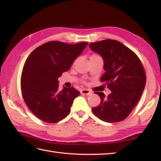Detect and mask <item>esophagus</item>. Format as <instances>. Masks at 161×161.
Returning <instances> with one entry per match:
<instances>
[{
  "mask_svg": "<svg viewBox=\"0 0 161 161\" xmlns=\"http://www.w3.org/2000/svg\"><path fill=\"white\" fill-rule=\"evenodd\" d=\"M80 93L83 94V95H90L92 94V92H90L89 90L87 89H83L80 90Z\"/></svg>",
  "mask_w": 161,
  "mask_h": 161,
  "instance_id": "34e87169",
  "label": "esophagus"
}]
</instances>
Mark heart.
<instances>
[{"mask_svg": "<svg viewBox=\"0 0 161 161\" xmlns=\"http://www.w3.org/2000/svg\"><path fill=\"white\" fill-rule=\"evenodd\" d=\"M90 59H102V58L99 56L97 55V54H93V55L91 56Z\"/></svg>", "mask_w": 161, "mask_h": 161, "instance_id": "obj_1", "label": "heart"}]
</instances>
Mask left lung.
<instances>
[{
	"label": "left lung",
	"instance_id": "1",
	"mask_svg": "<svg viewBox=\"0 0 161 161\" xmlns=\"http://www.w3.org/2000/svg\"><path fill=\"white\" fill-rule=\"evenodd\" d=\"M89 46L104 60L105 73L100 80L111 91L108 97L96 92L101 102L92 108L93 114L107 123L122 121L137 105L144 90L147 77L143 66L137 54L119 41L107 39Z\"/></svg>",
	"mask_w": 161,
	"mask_h": 161
}]
</instances>
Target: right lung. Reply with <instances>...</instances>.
Masks as SVG:
<instances>
[{"label":"right lung","mask_w":161,"mask_h":161,"mask_svg":"<svg viewBox=\"0 0 161 161\" xmlns=\"http://www.w3.org/2000/svg\"><path fill=\"white\" fill-rule=\"evenodd\" d=\"M87 43L66 44L50 41L29 54L24 64L21 89L27 107L39 119L56 123L70 113L80 92L71 87L59 90L58 78L70 69Z\"/></svg>","instance_id":"add662e5"}]
</instances>
